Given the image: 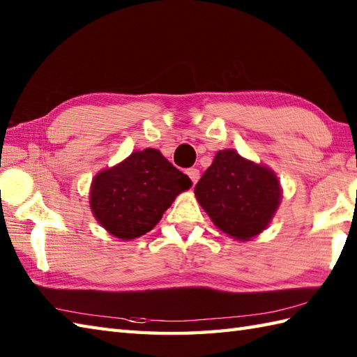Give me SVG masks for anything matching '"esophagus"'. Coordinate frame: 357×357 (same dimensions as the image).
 Segmentation results:
<instances>
[{
    "label": "esophagus",
    "mask_w": 357,
    "mask_h": 357,
    "mask_svg": "<svg viewBox=\"0 0 357 357\" xmlns=\"http://www.w3.org/2000/svg\"><path fill=\"white\" fill-rule=\"evenodd\" d=\"M185 173L188 174V178L192 179L193 184H196L199 181V170L198 169H187Z\"/></svg>",
    "instance_id": "obj_1"
}]
</instances>
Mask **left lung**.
I'll use <instances>...</instances> for the list:
<instances>
[{
	"label": "left lung",
	"mask_w": 357,
	"mask_h": 357,
	"mask_svg": "<svg viewBox=\"0 0 357 357\" xmlns=\"http://www.w3.org/2000/svg\"><path fill=\"white\" fill-rule=\"evenodd\" d=\"M278 176L234 150L218 151L195 187L196 199L219 230L248 241L259 234L280 204Z\"/></svg>",
	"instance_id": "8db88e82"
}]
</instances>
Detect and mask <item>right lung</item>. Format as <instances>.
<instances>
[{
    "label": "right lung",
    "instance_id": "obj_1",
    "mask_svg": "<svg viewBox=\"0 0 357 357\" xmlns=\"http://www.w3.org/2000/svg\"><path fill=\"white\" fill-rule=\"evenodd\" d=\"M190 187L187 174L161 151L146 149L96 174L90 188V208L105 230L128 241L153 229L174 198Z\"/></svg>",
    "mask_w": 357,
    "mask_h": 357
}]
</instances>
